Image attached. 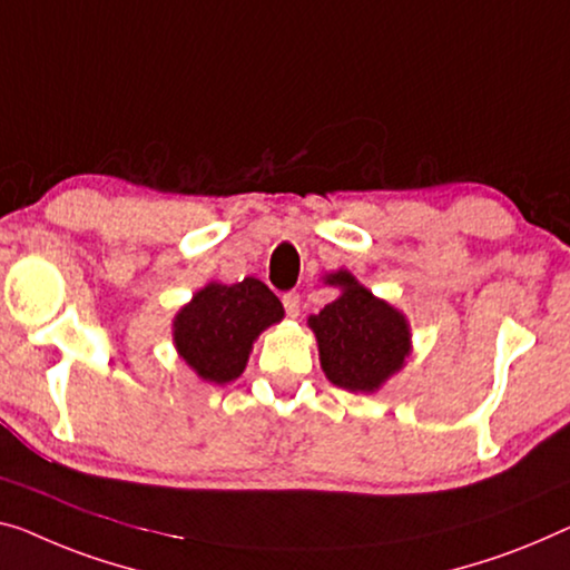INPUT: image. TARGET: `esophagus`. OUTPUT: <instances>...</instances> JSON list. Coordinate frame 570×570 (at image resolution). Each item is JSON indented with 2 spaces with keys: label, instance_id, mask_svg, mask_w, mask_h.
<instances>
[{
  "label": "esophagus",
  "instance_id": "esophagus-1",
  "mask_svg": "<svg viewBox=\"0 0 570 570\" xmlns=\"http://www.w3.org/2000/svg\"><path fill=\"white\" fill-rule=\"evenodd\" d=\"M282 302H284V309H286L288 317H296V314H299V309H302V296L299 294H296V292H284Z\"/></svg>",
  "mask_w": 570,
  "mask_h": 570
}]
</instances>
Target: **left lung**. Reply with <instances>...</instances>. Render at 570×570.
<instances>
[{
    "mask_svg": "<svg viewBox=\"0 0 570 570\" xmlns=\"http://www.w3.org/2000/svg\"><path fill=\"white\" fill-rule=\"evenodd\" d=\"M343 294L309 317L325 376L340 389L376 392L410 355L406 320L363 288L347 271L327 276Z\"/></svg>",
    "mask_w": 570,
    "mask_h": 570,
    "instance_id": "1",
    "label": "left lung"
}]
</instances>
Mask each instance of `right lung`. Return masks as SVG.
Instances as JSON below:
<instances>
[{
	"label": "right lung",
	"instance_id": "1",
	"mask_svg": "<svg viewBox=\"0 0 570 570\" xmlns=\"http://www.w3.org/2000/svg\"><path fill=\"white\" fill-rule=\"evenodd\" d=\"M282 317V302L258 278L209 284L176 314L174 343L204 381L227 384L243 373L261 330Z\"/></svg>",
	"mask_w": 570,
	"mask_h": 570
}]
</instances>
